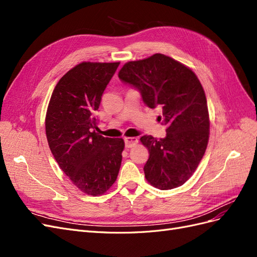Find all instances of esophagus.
<instances>
[{
	"label": "esophagus",
	"instance_id": "1",
	"mask_svg": "<svg viewBox=\"0 0 257 257\" xmlns=\"http://www.w3.org/2000/svg\"><path fill=\"white\" fill-rule=\"evenodd\" d=\"M124 143H125L126 148H131L138 143V139L136 137H125L124 138Z\"/></svg>",
	"mask_w": 257,
	"mask_h": 257
}]
</instances>
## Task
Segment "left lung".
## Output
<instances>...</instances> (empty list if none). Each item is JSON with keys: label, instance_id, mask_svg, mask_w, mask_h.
Masks as SVG:
<instances>
[{"label": "left lung", "instance_id": "1", "mask_svg": "<svg viewBox=\"0 0 257 257\" xmlns=\"http://www.w3.org/2000/svg\"><path fill=\"white\" fill-rule=\"evenodd\" d=\"M119 78L141 92L150 108H162L166 137L145 135L149 150L146 179L160 190H172L188 181L203 159L209 139V113L205 91L191 68L165 54L131 61Z\"/></svg>", "mask_w": 257, "mask_h": 257}]
</instances>
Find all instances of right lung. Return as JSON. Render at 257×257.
I'll list each match as a JSON object with an SVG mask.
<instances>
[{
    "label": "right lung",
    "mask_w": 257,
    "mask_h": 257,
    "mask_svg": "<svg viewBox=\"0 0 257 257\" xmlns=\"http://www.w3.org/2000/svg\"><path fill=\"white\" fill-rule=\"evenodd\" d=\"M119 62H82L57 83L46 113V136L63 173L83 193L104 194L116 180L122 161V138L96 133L103 93Z\"/></svg>",
    "instance_id": "obj_1"
}]
</instances>
